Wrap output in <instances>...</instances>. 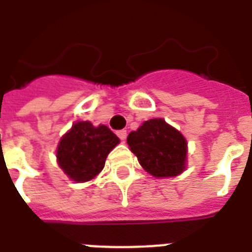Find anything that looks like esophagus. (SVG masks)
<instances>
[{
	"label": "esophagus",
	"mask_w": 252,
	"mask_h": 252,
	"mask_svg": "<svg viewBox=\"0 0 252 252\" xmlns=\"http://www.w3.org/2000/svg\"><path fill=\"white\" fill-rule=\"evenodd\" d=\"M116 134H118L119 138H120L122 141H124V140H126V129L118 130V132H116Z\"/></svg>",
	"instance_id": "obj_1"
}]
</instances>
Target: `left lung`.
<instances>
[{
    "mask_svg": "<svg viewBox=\"0 0 252 252\" xmlns=\"http://www.w3.org/2000/svg\"><path fill=\"white\" fill-rule=\"evenodd\" d=\"M126 142L142 168L156 178H174L187 167V140L163 119L144 122Z\"/></svg>",
    "mask_w": 252,
    "mask_h": 252,
    "instance_id": "left-lung-1",
    "label": "left lung"
}]
</instances>
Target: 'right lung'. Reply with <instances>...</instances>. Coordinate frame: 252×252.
Segmentation results:
<instances>
[{"mask_svg": "<svg viewBox=\"0 0 252 252\" xmlns=\"http://www.w3.org/2000/svg\"><path fill=\"white\" fill-rule=\"evenodd\" d=\"M119 142L108 126L77 122L57 145V163L69 179L77 183L89 182L102 171L107 156Z\"/></svg>", "mask_w": 252, "mask_h": 252, "instance_id": "1", "label": "right lung"}]
</instances>
